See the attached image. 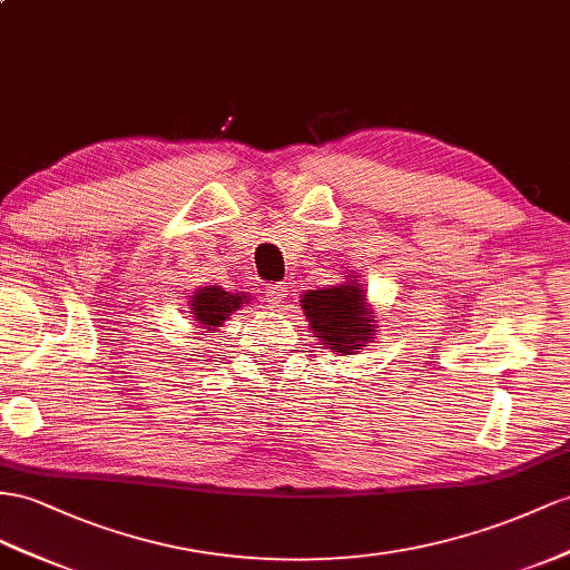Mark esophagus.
I'll return each instance as SVG.
<instances>
[{
  "label": "esophagus",
  "mask_w": 570,
  "mask_h": 570,
  "mask_svg": "<svg viewBox=\"0 0 570 570\" xmlns=\"http://www.w3.org/2000/svg\"><path fill=\"white\" fill-rule=\"evenodd\" d=\"M265 294H267V303L272 305V308H276V305L284 303V298H286V286L284 284H269Z\"/></svg>",
  "instance_id": "34e87169"
}]
</instances>
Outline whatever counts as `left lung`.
<instances>
[{"label": "left lung", "instance_id": "left-lung-1", "mask_svg": "<svg viewBox=\"0 0 570 570\" xmlns=\"http://www.w3.org/2000/svg\"><path fill=\"white\" fill-rule=\"evenodd\" d=\"M301 305L315 337L340 356L366 346L377 332L373 308L366 303L356 274L348 276L344 284L308 291L301 298Z\"/></svg>", "mask_w": 570, "mask_h": 570}]
</instances>
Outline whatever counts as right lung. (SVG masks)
<instances>
[{
  "label": "right lung",
  "instance_id": "obj_1",
  "mask_svg": "<svg viewBox=\"0 0 570 570\" xmlns=\"http://www.w3.org/2000/svg\"><path fill=\"white\" fill-rule=\"evenodd\" d=\"M245 291H224L222 286H202L197 294L189 298V313H193L197 327L218 330L224 320L247 303Z\"/></svg>",
  "mask_w": 570,
  "mask_h": 570
}]
</instances>
